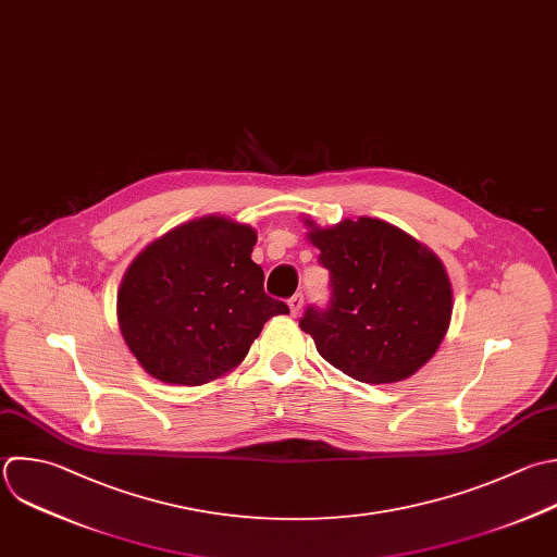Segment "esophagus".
I'll use <instances>...</instances> for the list:
<instances>
[{
	"mask_svg": "<svg viewBox=\"0 0 557 557\" xmlns=\"http://www.w3.org/2000/svg\"><path fill=\"white\" fill-rule=\"evenodd\" d=\"M302 294H294L289 300H287V307H289V313L292 315H298L302 311Z\"/></svg>",
	"mask_w": 557,
	"mask_h": 557,
	"instance_id": "obj_1",
	"label": "esophagus"
}]
</instances>
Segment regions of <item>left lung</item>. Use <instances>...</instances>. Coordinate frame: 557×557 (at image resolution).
Segmentation results:
<instances>
[{"mask_svg":"<svg viewBox=\"0 0 557 557\" xmlns=\"http://www.w3.org/2000/svg\"><path fill=\"white\" fill-rule=\"evenodd\" d=\"M302 222L331 272L333 294L326 309L305 311L300 329L333 368L361 383L409 379L435 355L450 324L453 289L440 257L376 218Z\"/></svg>","mask_w":557,"mask_h":557,"instance_id":"1","label":"left lung"}]
</instances>
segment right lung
<instances>
[{
  "label": "right lung",
  "mask_w": 557,
  "mask_h": 557,
  "mask_svg": "<svg viewBox=\"0 0 557 557\" xmlns=\"http://www.w3.org/2000/svg\"><path fill=\"white\" fill-rule=\"evenodd\" d=\"M257 231L226 215L189 220L128 265L117 292L122 337L139 366L168 385H205L235 370L272 315L250 255Z\"/></svg>",
  "instance_id": "add662e5"
}]
</instances>
